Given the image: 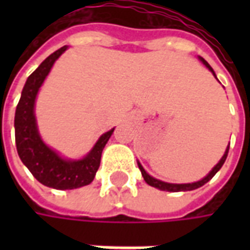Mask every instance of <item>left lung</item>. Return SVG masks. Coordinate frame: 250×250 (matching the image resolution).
<instances>
[{"label": "left lung", "mask_w": 250, "mask_h": 250, "mask_svg": "<svg viewBox=\"0 0 250 250\" xmlns=\"http://www.w3.org/2000/svg\"><path fill=\"white\" fill-rule=\"evenodd\" d=\"M198 60L202 64H204L208 69H209L211 73H213V76L217 79V76H215L214 71H213V68L209 65V62L205 60L204 57L198 56ZM218 80V79H217ZM228 152H229V146L226 147L225 152H224V155H222V158L220 159V162L215 165L214 167L210 170V173L205 177V178H202L201 181H197V182H191V184H168V182H163V181H161V179H157L154 178V177H151L150 174L147 173L146 170L143 168V166L141 165V162L138 161V166H139V170H141L142 173V177H143V179L146 181L147 185H150V186H152V188H158V190H163V191H171V193H177V191H190V190H195V188H201V186H204L206 182H209L210 179L214 177L215 174L218 173V170H220L221 167H222V165L225 163L226 161V157H228Z\"/></svg>", "instance_id": "1"}]
</instances>
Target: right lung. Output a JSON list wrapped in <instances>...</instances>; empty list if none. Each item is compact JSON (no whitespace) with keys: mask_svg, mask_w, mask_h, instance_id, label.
<instances>
[{"mask_svg":"<svg viewBox=\"0 0 250 250\" xmlns=\"http://www.w3.org/2000/svg\"><path fill=\"white\" fill-rule=\"evenodd\" d=\"M66 49L65 45L53 52L26 79L14 115L16 146L20 159L40 184L57 190L79 188L92 182L100 166L104 146L115 130L104 132L91 151L80 159L62 157L42 141L35 115L36 99L53 64Z\"/></svg>","mask_w":250,"mask_h":250,"instance_id":"right-lung-1","label":"right lung"}]
</instances>
